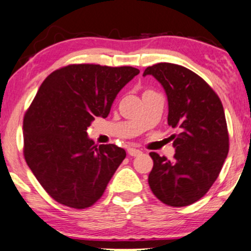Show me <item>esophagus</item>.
<instances>
[{
    "label": "esophagus",
    "instance_id": "34e87169",
    "mask_svg": "<svg viewBox=\"0 0 251 251\" xmlns=\"http://www.w3.org/2000/svg\"><path fill=\"white\" fill-rule=\"evenodd\" d=\"M127 153L129 155H132V157H135V155H139L140 153H142V151L138 149H134V148H128L127 149Z\"/></svg>",
    "mask_w": 251,
    "mask_h": 251
}]
</instances>
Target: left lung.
I'll use <instances>...</instances> for the list:
<instances>
[{
	"label": "left lung",
	"mask_w": 251,
	"mask_h": 251,
	"mask_svg": "<svg viewBox=\"0 0 251 251\" xmlns=\"http://www.w3.org/2000/svg\"><path fill=\"white\" fill-rule=\"evenodd\" d=\"M168 97V124L176 150L169 160L155 152L149 184L155 197L170 206H186L201 200L217 179L229 152L226 114L220 98L197 74L183 66L160 62L148 67Z\"/></svg>",
	"instance_id": "1"
}]
</instances>
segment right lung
<instances>
[{
    "mask_svg": "<svg viewBox=\"0 0 251 251\" xmlns=\"http://www.w3.org/2000/svg\"><path fill=\"white\" fill-rule=\"evenodd\" d=\"M139 70L71 65L41 83L24 120L25 158L50 197L85 209L101 197L126 152L113 144L96 145L87 127L106 118L124 86Z\"/></svg>",
    "mask_w": 251,
    "mask_h": 251,
    "instance_id": "add662e5",
    "label": "right lung"
}]
</instances>
